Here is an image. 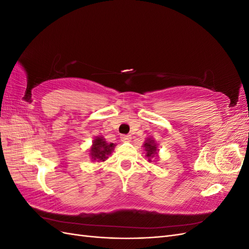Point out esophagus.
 <instances>
[{
	"label": "esophagus",
	"mask_w": 249,
	"mask_h": 249,
	"mask_svg": "<svg viewBox=\"0 0 249 249\" xmlns=\"http://www.w3.org/2000/svg\"><path fill=\"white\" fill-rule=\"evenodd\" d=\"M132 139L131 135H122V137H120V140L123 142H130Z\"/></svg>",
	"instance_id": "esophagus-1"
}]
</instances>
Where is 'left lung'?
<instances>
[{"label": "left lung", "instance_id": "8db88e82", "mask_svg": "<svg viewBox=\"0 0 249 249\" xmlns=\"http://www.w3.org/2000/svg\"><path fill=\"white\" fill-rule=\"evenodd\" d=\"M143 147L145 148V152H146V157L148 158V161L150 162L152 161V158H157L158 157V149L157 147V143L155 142L154 139H150L147 138L144 142V144H143Z\"/></svg>", "mask_w": 249, "mask_h": 249}]
</instances>
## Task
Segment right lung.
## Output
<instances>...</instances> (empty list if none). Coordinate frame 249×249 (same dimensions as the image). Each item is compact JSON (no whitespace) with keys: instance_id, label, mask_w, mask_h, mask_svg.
<instances>
[{"instance_id":"1","label":"right lung","mask_w":249,"mask_h":249,"mask_svg":"<svg viewBox=\"0 0 249 249\" xmlns=\"http://www.w3.org/2000/svg\"><path fill=\"white\" fill-rule=\"evenodd\" d=\"M115 144L114 143H107L103 137L97 136L92 142V146L90 148V157H91L92 161L102 162L108 159V156L114 149Z\"/></svg>"}]
</instances>
